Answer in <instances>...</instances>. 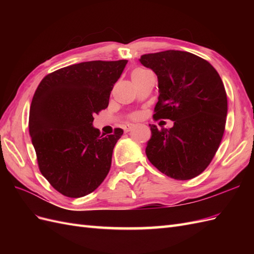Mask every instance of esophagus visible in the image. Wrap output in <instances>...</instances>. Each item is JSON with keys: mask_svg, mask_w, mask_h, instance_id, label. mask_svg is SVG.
Instances as JSON below:
<instances>
[{"mask_svg": "<svg viewBox=\"0 0 254 254\" xmlns=\"http://www.w3.org/2000/svg\"><path fill=\"white\" fill-rule=\"evenodd\" d=\"M134 127H135L134 124H127V125L124 127V130H125L126 132H128V131H130V130H132Z\"/></svg>", "mask_w": 254, "mask_h": 254, "instance_id": "obj_1", "label": "esophagus"}]
</instances>
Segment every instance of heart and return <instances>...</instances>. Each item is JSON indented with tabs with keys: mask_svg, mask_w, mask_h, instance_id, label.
I'll use <instances>...</instances> for the list:
<instances>
[{
	"mask_svg": "<svg viewBox=\"0 0 254 254\" xmlns=\"http://www.w3.org/2000/svg\"><path fill=\"white\" fill-rule=\"evenodd\" d=\"M147 72H149V71H148V70H146V68H143V67H137V68H135V70H133V72H132L131 76H132V78H133V77H136V76L144 75L145 73H147ZM132 118H133V119H136V118H137V115H136V114H134Z\"/></svg>",
	"mask_w": 254,
	"mask_h": 254,
	"instance_id": "1",
	"label": "heart"
}]
</instances>
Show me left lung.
<instances>
[{
	"label": "left lung",
	"mask_w": 254,
	"mask_h": 254,
	"mask_svg": "<svg viewBox=\"0 0 254 254\" xmlns=\"http://www.w3.org/2000/svg\"><path fill=\"white\" fill-rule=\"evenodd\" d=\"M140 63L158 76L153 120H171V129L150 125L146 156L153 166L176 180H190L209 166L222 140L228 101L214 66L183 51L145 54Z\"/></svg>",
	"instance_id": "obj_1"
}]
</instances>
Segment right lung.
<instances>
[{"mask_svg":"<svg viewBox=\"0 0 254 254\" xmlns=\"http://www.w3.org/2000/svg\"><path fill=\"white\" fill-rule=\"evenodd\" d=\"M128 60L87 61L48 74L29 109L28 128L43 177L71 198L95 190L108 175L112 152L123 134L106 135L92 126L106 109Z\"/></svg>","mask_w":254,"mask_h":254,"instance_id":"obj_1","label":"right lung"}]
</instances>
